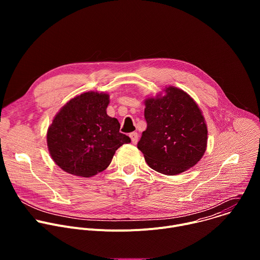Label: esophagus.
Masks as SVG:
<instances>
[{
  "mask_svg": "<svg viewBox=\"0 0 260 260\" xmlns=\"http://www.w3.org/2000/svg\"><path fill=\"white\" fill-rule=\"evenodd\" d=\"M129 138H131V140H132V143H133V144H137V143H138V139H139V135H138V133L133 132V133L129 134Z\"/></svg>",
  "mask_w": 260,
  "mask_h": 260,
  "instance_id": "obj_1",
  "label": "esophagus"
}]
</instances>
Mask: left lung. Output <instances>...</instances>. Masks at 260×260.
Returning a JSON list of instances; mask_svg holds the SVG:
<instances>
[{
	"instance_id": "8db88e82",
	"label": "left lung",
	"mask_w": 260,
	"mask_h": 260,
	"mask_svg": "<svg viewBox=\"0 0 260 260\" xmlns=\"http://www.w3.org/2000/svg\"><path fill=\"white\" fill-rule=\"evenodd\" d=\"M166 95L145 100L147 128L138 143L147 165L174 176L196 166L205 154L208 129L202 111L182 89L167 87Z\"/></svg>"
}]
</instances>
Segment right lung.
Instances as JSON below:
<instances>
[{
	"label": "right lung",
	"mask_w": 260,
	"mask_h": 260,
	"mask_svg": "<svg viewBox=\"0 0 260 260\" xmlns=\"http://www.w3.org/2000/svg\"><path fill=\"white\" fill-rule=\"evenodd\" d=\"M109 94L88 91L70 100L47 131V146L64 172L91 177L108 168L115 151L131 142L120 123L107 114Z\"/></svg>",
	"instance_id": "add662e5"
}]
</instances>
